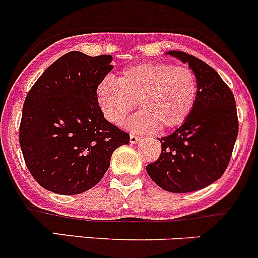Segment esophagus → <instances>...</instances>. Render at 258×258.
I'll return each instance as SVG.
<instances>
[{
  "label": "esophagus",
  "mask_w": 258,
  "mask_h": 258,
  "mask_svg": "<svg viewBox=\"0 0 258 258\" xmlns=\"http://www.w3.org/2000/svg\"><path fill=\"white\" fill-rule=\"evenodd\" d=\"M140 139H141V137L137 136V135H131V136H130V142H131V145H135L140 141Z\"/></svg>",
  "instance_id": "obj_1"
}]
</instances>
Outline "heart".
Returning <instances> with one entry per match:
<instances>
[{
	"label": "heart",
	"instance_id": "1",
	"mask_svg": "<svg viewBox=\"0 0 258 258\" xmlns=\"http://www.w3.org/2000/svg\"><path fill=\"white\" fill-rule=\"evenodd\" d=\"M96 95L103 116L116 126L123 123L139 102L142 110L132 117V128L170 130L183 123L192 112L197 80L187 67L144 62L123 70L117 79L103 77Z\"/></svg>",
	"mask_w": 258,
	"mask_h": 258
}]
</instances>
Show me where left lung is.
I'll return each instance as SVG.
<instances>
[{"label": "left lung", "instance_id": "1", "mask_svg": "<svg viewBox=\"0 0 258 258\" xmlns=\"http://www.w3.org/2000/svg\"><path fill=\"white\" fill-rule=\"evenodd\" d=\"M167 54L194 71L197 98L186 121L160 139V157L146 171L165 191L184 194L205 188L223 175L237 139V111L233 93L212 67L186 52Z\"/></svg>", "mask_w": 258, "mask_h": 258}]
</instances>
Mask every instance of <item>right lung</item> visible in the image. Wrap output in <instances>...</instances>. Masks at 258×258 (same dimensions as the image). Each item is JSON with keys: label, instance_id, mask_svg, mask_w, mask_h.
I'll list each match as a JSON object with an SVG mask.
<instances>
[{"label": "right lung", "instance_id": "obj_1", "mask_svg": "<svg viewBox=\"0 0 258 258\" xmlns=\"http://www.w3.org/2000/svg\"><path fill=\"white\" fill-rule=\"evenodd\" d=\"M111 54L72 51L43 72L26 97L20 146L38 184L58 195L92 188L110 167L111 156L130 135L108 122L96 88L111 72Z\"/></svg>", "mask_w": 258, "mask_h": 258}]
</instances>
